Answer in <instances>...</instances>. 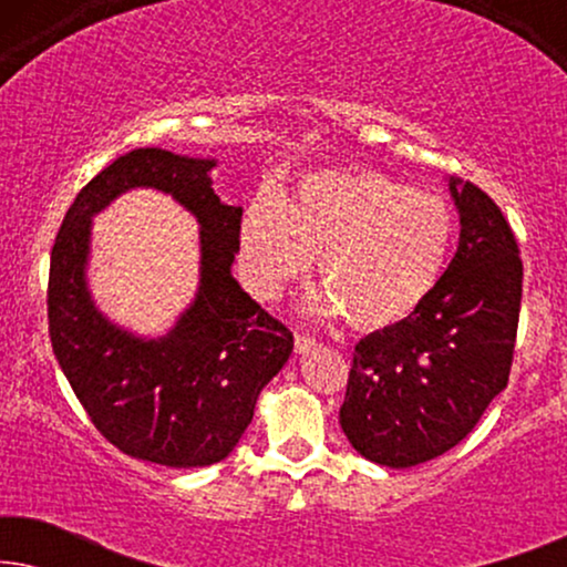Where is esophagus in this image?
<instances>
[{
  "instance_id": "34e87169",
  "label": "esophagus",
  "mask_w": 567,
  "mask_h": 567,
  "mask_svg": "<svg viewBox=\"0 0 567 567\" xmlns=\"http://www.w3.org/2000/svg\"><path fill=\"white\" fill-rule=\"evenodd\" d=\"M315 346L317 340L312 336H307V332H297V336H293V348H297V353H309Z\"/></svg>"
}]
</instances>
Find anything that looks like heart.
Segmentation results:
<instances>
[{
    "mask_svg": "<svg viewBox=\"0 0 567 567\" xmlns=\"http://www.w3.org/2000/svg\"><path fill=\"white\" fill-rule=\"evenodd\" d=\"M454 212L377 169L312 173L293 196L260 193L245 208L239 252L262 293L281 291L320 258L322 315L359 330L405 322L436 289L454 245Z\"/></svg>",
    "mask_w": 567,
    "mask_h": 567,
    "instance_id": "obj_1",
    "label": "heart"
}]
</instances>
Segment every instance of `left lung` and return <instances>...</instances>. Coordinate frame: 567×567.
<instances>
[{"instance_id": "8db88e82", "label": "left lung", "mask_w": 567, "mask_h": 567, "mask_svg": "<svg viewBox=\"0 0 567 567\" xmlns=\"http://www.w3.org/2000/svg\"><path fill=\"white\" fill-rule=\"evenodd\" d=\"M460 247L425 305L359 340L340 429L384 467H415L467 439L508 384L524 266L514 229L475 183H449Z\"/></svg>"}]
</instances>
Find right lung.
Returning a JSON list of instances; mask_svg holds the SVG:
<instances>
[{"instance_id": "right-lung-1", "label": "right lung", "mask_w": 567, "mask_h": 567, "mask_svg": "<svg viewBox=\"0 0 567 567\" xmlns=\"http://www.w3.org/2000/svg\"><path fill=\"white\" fill-rule=\"evenodd\" d=\"M214 159L134 150L92 177L53 239L49 336L64 377L103 436L134 460L206 467L229 456L252 421L262 386L289 361L293 336L229 268L243 208L221 204ZM138 184L165 189L202 224V289L167 339L138 341L113 329L83 286L89 216Z\"/></svg>"}]
</instances>
